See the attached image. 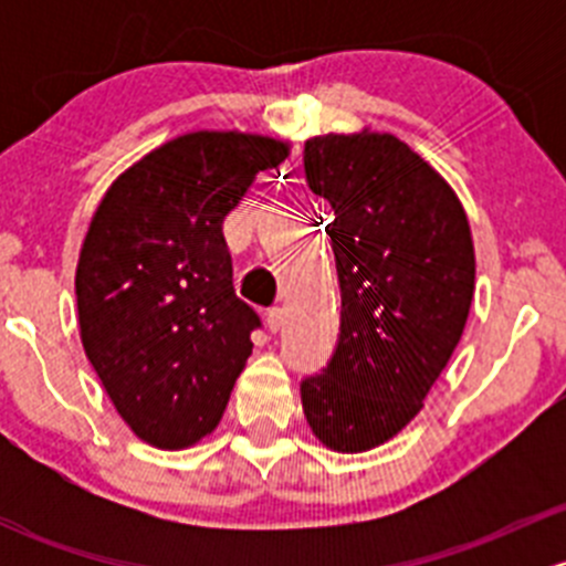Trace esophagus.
I'll use <instances>...</instances> for the list:
<instances>
[{
	"instance_id": "34e87169",
	"label": "esophagus",
	"mask_w": 566,
	"mask_h": 566,
	"mask_svg": "<svg viewBox=\"0 0 566 566\" xmlns=\"http://www.w3.org/2000/svg\"><path fill=\"white\" fill-rule=\"evenodd\" d=\"M265 323H268V328L276 334V331L284 325V310H282V306H271V310L265 312Z\"/></svg>"
}]
</instances>
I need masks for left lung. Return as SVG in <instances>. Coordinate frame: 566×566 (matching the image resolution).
I'll list each match as a JSON object with an SVG mask.
<instances>
[{"mask_svg":"<svg viewBox=\"0 0 566 566\" xmlns=\"http://www.w3.org/2000/svg\"><path fill=\"white\" fill-rule=\"evenodd\" d=\"M304 172L328 205L342 319L301 402L325 447L367 452L419 413L458 347L476 276L471 227L449 182L391 134L315 136Z\"/></svg>","mask_w":566,"mask_h":566,"instance_id":"1","label":"left lung"}]
</instances>
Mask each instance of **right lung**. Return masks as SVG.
I'll use <instances>...</instances> for the list:
<instances>
[{"label":"right lung","mask_w":566,"mask_h":566,"mask_svg":"<svg viewBox=\"0 0 566 566\" xmlns=\"http://www.w3.org/2000/svg\"><path fill=\"white\" fill-rule=\"evenodd\" d=\"M287 145L197 130L153 150L101 199L76 268L82 345L125 424L158 449L216 430L260 315L235 295L227 213Z\"/></svg>","instance_id":"1"}]
</instances>
